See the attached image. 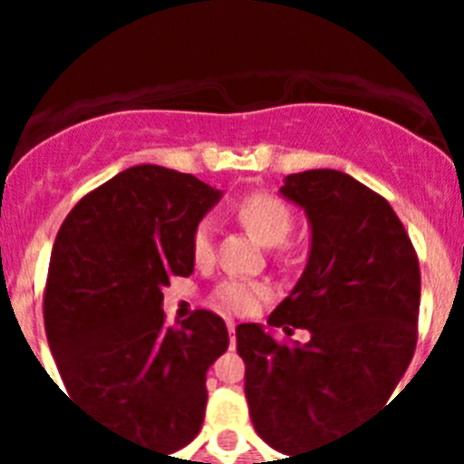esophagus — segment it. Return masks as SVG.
<instances>
[{"instance_id": "1", "label": "esophagus", "mask_w": 464, "mask_h": 464, "mask_svg": "<svg viewBox=\"0 0 464 464\" xmlns=\"http://www.w3.org/2000/svg\"><path fill=\"white\" fill-rule=\"evenodd\" d=\"M227 332H229V346L235 348V343H237V323L235 321H227Z\"/></svg>"}]
</instances>
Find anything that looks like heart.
I'll return each instance as SVG.
<instances>
[{"instance_id": "b5f03b06", "label": "heart", "mask_w": 464, "mask_h": 464, "mask_svg": "<svg viewBox=\"0 0 464 464\" xmlns=\"http://www.w3.org/2000/svg\"><path fill=\"white\" fill-rule=\"evenodd\" d=\"M235 216L265 246H283L295 225L293 208L283 202L281 197L265 190L241 197L235 204ZM188 248L195 265H208L213 260V232L207 220H199L192 227ZM269 297H272V288L267 283L248 281V278H225L211 293L213 304L220 311L237 315L253 314Z\"/></svg>"}]
</instances>
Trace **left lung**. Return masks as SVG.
<instances>
[{
    "instance_id": "obj_1",
    "label": "left lung",
    "mask_w": 464,
    "mask_h": 464,
    "mask_svg": "<svg viewBox=\"0 0 464 464\" xmlns=\"http://www.w3.org/2000/svg\"><path fill=\"white\" fill-rule=\"evenodd\" d=\"M283 197L304 207L311 253L269 325L237 327L246 400L262 440L281 453L315 449L391 400L418 342L420 269L407 229L379 192L334 169L290 174Z\"/></svg>"
}]
</instances>
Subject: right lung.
<instances>
[{"mask_svg": "<svg viewBox=\"0 0 464 464\" xmlns=\"http://www.w3.org/2000/svg\"><path fill=\"white\" fill-rule=\"evenodd\" d=\"M220 199L192 174L139 165L69 211L53 244L44 323L72 400L146 449L171 456L197 437L207 370L227 351L218 314L167 325L162 288L190 276V232Z\"/></svg>", "mask_w": 464, "mask_h": 464, "instance_id": "1", "label": "right lung"}]
</instances>
